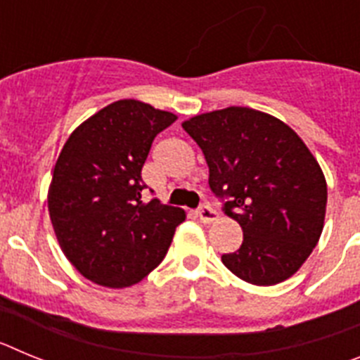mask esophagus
Returning a JSON list of instances; mask_svg holds the SVG:
<instances>
[{"instance_id":"obj_1","label":"esophagus","mask_w":360,"mask_h":360,"mask_svg":"<svg viewBox=\"0 0 360 360\" xmlns=\"http://www.w3.org/2000/svg\"><path fill=\"white\" fill-rule=\"evenodd\" d=\"M198 216L203 224H212V221L218 219V212H216V209H212L211 205H207V203L198 209Z\"/></svg>"}]
</instances>
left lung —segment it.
<instances>
[{"label": "left lung", "instance_id": "left-lung-1", "mask_svg": "<svg viewBox=\"0 0 360 360\" xmlns=\"http://www.w3.org/2000/svg\"><path fill=\"white\" fill-rule=\"evenodd\" d=\"M182 126L205 155L221 209L243 231L224 265L259 287L290 278L323 232L328 193L314 155L287 124L250 108L211 111Z\"/></svg>", "mask_w": 360, "mask_h": 360}]
</instances>
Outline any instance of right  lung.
I'll return each instance as SVG.
<instances>
[{
    "label": "right lung",
    "mask_w": 360,
    "mask_h": 360,
    "mask_svg": "<svg viewBox=\"0 0 360 360\" xmlns=\"http://www.w3.org/2000/svg\"><path fill=\"white\" fill-rule=\"evenodd\" d=\"M176 120L124 98L70 135L53 167L49 211L63 252L90 281L131 287L157 269L186 212L142 202V165L153 141Z\"/></svg>",
    "instance_id": "right-lung-1"
}]
</instances>
